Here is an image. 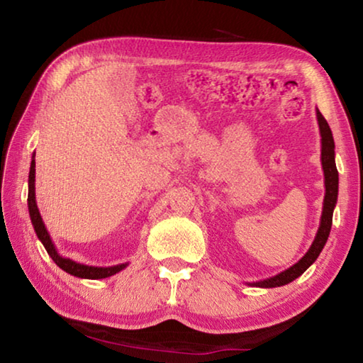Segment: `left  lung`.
Wrapping results in <instances>:
<instances>
[{"instance_id":"1","label":"left lung","mask_w":363,"mask_h":363,"mask_svg":"<svg viewBox=\"0 0 363 363\" xmlns=\"http://www.w3.org/2000/svg\"><path fill=\"white\" fill-rule=\"evenodd\" d=\"M317 121H318V130H320V143H322V169L325 176V199H323V208H322V218H320V225H318V230L315 233L314 242H312L311 248L307 250V253L301 257V259L293 264L291 267H288L284 272H280L274 277L253 281V284H248L250 286H259V288H275L290 284V281L296 280L299 275H303L307 269H309L312 264L320 255L323 250L325 243L328 240L330 230H331V223H333V210L337 201V169L335 163V140L333 134L328 126L327 120L323 118L320 110L315 108Z\"/></svg>"}]
</instances>
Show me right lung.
<instances>
[{"instance_id": "add662e5", "label": "right lung", "mask_w": 363, "mask_h": 363, "mask_svg": "<svg viewBox=\"0 0 363 363\" xmlns=\"http://www.w3.org/2000/svg\"><path fill=\"white\" fill-rule=\"evenodd\" d=\"M28 213H30V219H32L33 229L36 232V237L40 238V242L43 243V247L46 248L48 255L52 257V261L57 264V266L65 270L67 274L73 275V277H79V279H91V280H97V279H107L112 277V275L118 274L120 270L126 269L130 262H123V264H116V266H108V267H97V266H86V264L77 262L70 259V257H64L59 255V251L56 250V245L52 243L51 235L46 229L45 223H43V218L40 214L38 206H36V200H35V153L32 155V163H30V173H28Z\"/></svg>"}]
</instances>
